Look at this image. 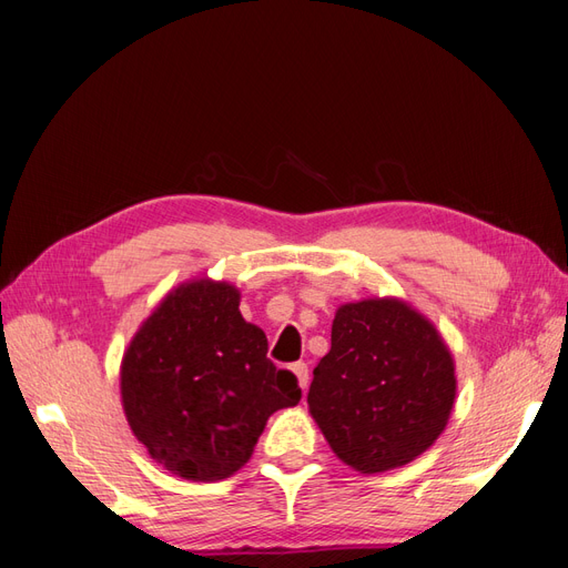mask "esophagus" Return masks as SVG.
Returning a JSON list of instances; mask_svg holds the SVG:
<instances>
[{"mask_svg":"<svg viewBox=\"0 0 568 568\" xmlns=\"http://www.w3.org/2000/svg\"><path fill=\"white\" fill-rule=\"evenodd\" d=\"M294 374H296V379H298V386L305 390L307 388V384H311V369H307V365L305 363H296L294 367Z\"/></svg>","mask_w":568,"mask_h":568,"instance_id":"esophagus-1","label":"esophagus"}]
</instances>
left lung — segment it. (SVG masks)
Listing matches in <instances>:
<instances>
[{"label":"left lung","mask_w":568,"mask_h":568,"mask_svg":"<svg viewBox=\"0 0 568 568\" xmlns=\"http://www.w3.org/2000/svg\"><path fill=\"white\" fill-rule=\"evenodd\" d=\"M453 400V357L419 313L400 301L338 307L307 405L343 462L363 474L403 467L440 436Z\"/></svg>","instance_id":"left-lung-1"}]
</instances>
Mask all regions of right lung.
I'll list each match as a JSON object with an SVG mask.
<instances>
[{"label":"right lung","mask_w":568,"mask_h":568,"mask_svg":"<svg viewBox=\"0 0 568 568\" xmlns=\"http://www.w3.org/2000/svg\"><path fill=\"white\" fill-rule=\"evenodd\" d=\"M134 436L165 469L220 480L253 455L267 417L301 400L298 379L267 357L263 329L230 284L173 291L132 338L120 372Z\"/></svg>","instance_id":"1"}]
</instances>
